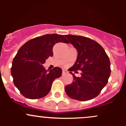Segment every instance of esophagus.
Returning <instances> with one entry per match:
<instances>
[{
    "mask_svg": "<svg viewBox=\"0 0 126 126\" xmlns=\"http://www.w3.org/2000/svg\"><path fill=\"white\" fill-rule=\"evenodd\" d=\"M66 73H68V71H67L66 70H65V69H63V71H62V74L64 75Z\"/></svg>",
    "mask_w": 126,
    "mask_h": 126,
    "instance_id": "esophagus-1",
    "label": "esophagus"
}]
</instances>
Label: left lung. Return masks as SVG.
I'll return each mask as SVG.
<instances>
[{
  "instance_id": "obj_1",
  "label": "left lung",
  "mask_w": 126,
  "mask_h": 126,
  "mask_svg": "<svg viewBox=\"0 0 126 126\" xmlns=\"http://www.w3.org/2000/svg\"><path fill=\"white\" fill-rule=\"evenodd\" d=\"M65 36L78 52L76 63L68 69L74 80L65 87L66 93L78 101L92 99L99 94L108 82L111 72L109 57L104 48L93 39L72 35ZM77 70L82 71L80 77L72 72Z\"/></svg>"
}]
</instances>
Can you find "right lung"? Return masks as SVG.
Masks as SVG:
<instances>
[{
    "instance_id": "add662e5",
    "label": "right lung",
    "mask_w": 126,
    "mask_h": 126,
    "mask_svg": "<svg viewBox=\"0 0 126 126\" xmlns=\"http://www.w3.org/2000/svg\"><path fill=\"white\" fill-rule=\"evenodd\" d=\"M57 43L69 42L62 35L48 34L30 39L17 51L11 74L14 84L24 97L30 99L44 97L54 80L61 77L60 68L49 71L43 66L46 59L53 56V47Z\"/></svg>"
}]
</instances>
